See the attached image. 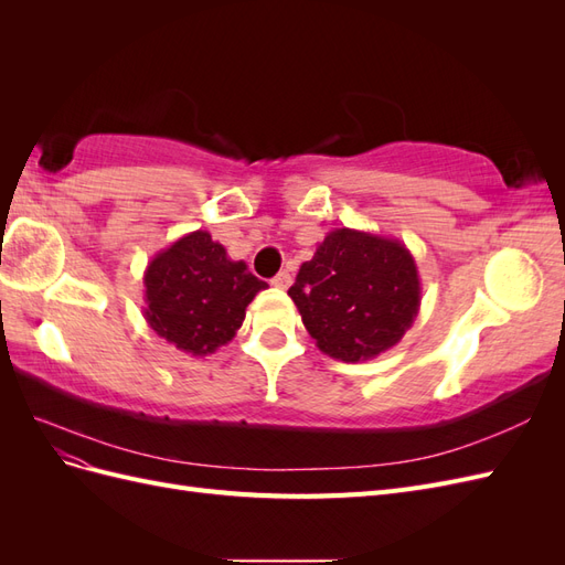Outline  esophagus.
Instances as JSON below:
<instances>
[{"instance_id": "1", "label": "esophagus", "mask_w": 565, "mask_h": 565, "mask_svg": "<svg viewBox=\"0 0 565 565\" xmlns=\"http://www.w3.org/2000/svg\"><path fill=\"white\" fill-rule=\"evenodd\" d=\"M270 285H273V287H278V289H287L289 285H292V276H289V273H287V270H280V273H278V276L270 280Z\"/></svg>"}]
</instances>
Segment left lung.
<instances>
[{"label":"left lung","mask_w":565,"mask_h":565,"mask_svg":"<svg viewBox=\"0 0 565 565\" xmlns=\"http://www.w3.org/2000/svg\"><path fill=\"white\" fill-rule=\"evenodd\" d=\"M287 295L322 353L358 363L393 349L413 328L422 282L401 241L334 228L301 264Z\"/></svg>","instance_id":"obj_1"}]
</instances>
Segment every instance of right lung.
I'll list each match as a JSON object with an SVG mask.
<instances>
[{
  "instance_id": "add662e5",
  "label": "right lung",
  "mask_w": 565,
  "mask_h": 565,
  "mask_svg": "<svg viewBox=\"0 0 565 565\" xmlns=\"http://www.w3.org/2000/svg\"><path fill=\"white\" fill-rule=\"evenodd\" d=\"M143 285L150 330L191 355L226 347L256 292L268 287L245 262H233L207 231L185 233L152 256Z\"/></svg>"
}]
</instances>
